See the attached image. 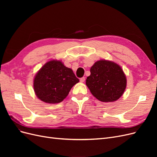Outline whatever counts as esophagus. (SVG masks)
I'll list each match as a JSON object with an SVG mask.
<instances>
[{"instance_id": "obj_1", "label": "esophagus", "mask_w": 157, "mask_h": 157, "mask_svg": "<svg viewBox=\"0 0 157 157\" xmlns=\"http://www.w3.org/2000/svg\"><path fill=\"white\" fill-rule=\"evenodd\" d=\"M80 81L81 82H84L85 81V77H82L80 78Z\"/></svg>"}]
</instances>
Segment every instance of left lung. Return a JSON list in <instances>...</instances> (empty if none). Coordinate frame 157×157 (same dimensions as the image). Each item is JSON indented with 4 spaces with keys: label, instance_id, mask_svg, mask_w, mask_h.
Masks as SVG:
<instances>
[{
    "label": "left lung",
    "instance_id": "8db88e82",
    "mask_svg": "<svg viewBox=\"0 0 157 157\" xmlns=\"http://www.w3.org/2000/svg\"><path fill=\"white\" fill-rule=\"evenodd\" d=\"M86 84L93 96L102 102L117 101L124 93L126 78L122 68L107 60L96 61L90 69Z\"/></svg>",
    "mask_w": 157,
    "mask_h": 157
}]
</instances>
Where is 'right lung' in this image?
<instances>
[{
  "mask_svg": "<svg viewBox=\"0 0 157 157\" xmlns=\"http://www.w3.org/2000/svg\"><path fill=\"white\" fill-rule=\"evenodd\" d=\"M79 82L73 70L60 61L51 60L36 74L33 88L36 96L48 103H58L67 96L71 89Z\"/></svg>",
  "mask_w": 157,
  "mask_h": 157,
  "instance_id": "obj_1",
  "label": "right lung"
}]
</instances>
